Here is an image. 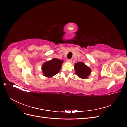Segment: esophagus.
I'll return each mask as SVG.
<instances>
[{
	"instance_id": "obj_1",
	"label": "esophagus",
	"mask_w": 127,
	"mask_h": 127,
	"mask_svg": "<svg viewBox=\"0 0 127 127\" xmlns=\"http://www.w3.org/2000/svg\"><path fill=\"white\" fill-rule=\"evenodd\" d=\"M68 62L69 63H71L72 62V59H68Z\"/></svg>"
}]
</instances>
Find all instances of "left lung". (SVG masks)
<instances>
[{
	"label": "left lung",
	"instance_id": "obj_1",
	"mask_svg": "<svg viewBox=\"0 0 127 127\" xmlns=\"http://www.w3.org/2000/svg\"><path fill=\"white\" fill-rule=\"evenodd\" d=\"M74 68L76 74L82 79H87L91 73V69L82 62L76 63Z\"/></svg>",
	"mask_w": 127,
	"mask_h": 127
}]
</instances>
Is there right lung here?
<instances>
[{
  "instance_id": "1",
  "label": "right lung",
  "mask_w": 127,
  "mask_h": 127,
  "mask_svg": "<svg viewBox=\"0 0 127 127\" xmlns=\"http://www.w3.org/2000/svg\"><path fill=\"white\" fill-rule=\"evenodd\" d=\"M63 63V60L57 58H53L46 61L42 64L41 68L43 76L49 78L58 74L61 69Z\"/></svg>"
}]
</instances>
